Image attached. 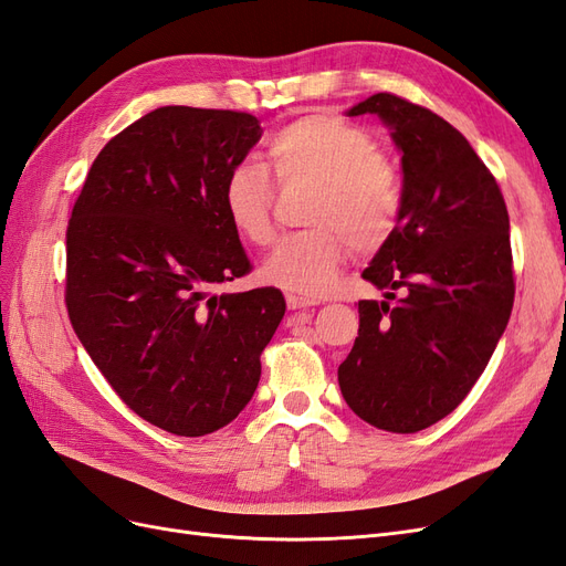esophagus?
Here are the masks:
<instances>
[{"instance_id":"1","label":"esophagus","mask_w":566,"mask_h":566,"mask_svg":"<svg viewBox=\"0 0 566 566\" xmlns=\"http://www.w3.org/2000/svg\"><path fill=\"white\" fill-rule=\"evenodd\" d=\"M285 302H287V310H293V312H306V310H312V306H316L314 300L300 297V295H285Z\"/></svg>"}]
</instances>
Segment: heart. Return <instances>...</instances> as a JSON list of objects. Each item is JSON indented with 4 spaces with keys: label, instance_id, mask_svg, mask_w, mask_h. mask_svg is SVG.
Wrapping results in <instances>:
<instances>
[{
    "label": "heart",
    "instance_id": "1",
    "mask_svg": "<svg viewBox=\"0 0 566 566\" xmlns=\"http://www.w3.org/2000/svg\"><path fill=\"white\" fill-rule=\"evenodd\" d=\"M264 156L281 186L316 188L306 214L314 229L273 250L262 269L271 285L321 295L335 283L352 245L361 254L378 252L397 231L403 181L366 127L333 113H306L269 136ZM273 198V184L256 165H235L221 188L229 224L256 248L276 235Z\"/></svg>",
    "mask_w": 566,
    "mask_h": 566
}]
</instances>
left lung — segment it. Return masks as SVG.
I'll return each instance as SVG.
<instances>
[{
	"label": "left lung",
	"instance_id": "left-lung-1",
	"mask_svg": "<svg viewBox=\"0 0 566 566\" xmlns=\"http://www.w3.org/2000/svg\"><path fill=\"white\" fill-rule=\"evenodd\" d=\"M382 117L401 148L403 210L364 279L389 302H358V337L337 368L342 397L368 424L424 430L468 397L515 302L501 186L447 119L380 92L349 115Z\"/></svg>",
	"mask_w": 566,
	"mask_h": 566
}]
</instances>
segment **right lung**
I'll use <instances>...</instances> for the list:
<instances>
[{
	"label": "right lung",
	"mask_w": 566,
	"mask_h": 566,
	"mask_svg": "<svg viewBox=\"0 0 566 566\" xmlns=\"http://www.w3.org/2000/svg\"><path fill=\"white\" fill-rule=\"evenodd\" d=\"M260 136L243 111L156 108L98 153L67 221L73 331L127 408L169 434L241 413L285 314L276 287L214 293L252 271L221 188Z\"/></svg>",
	"instance_id": "1"
}]
</instances>
